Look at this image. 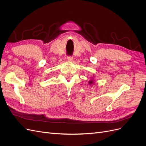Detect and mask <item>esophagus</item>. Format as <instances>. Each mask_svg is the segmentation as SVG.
Masks as SVG:
<instances>
[{
	"label": "esophagus",
	"instance_id": "34e87169",
	"mask_svg": "<svg viewBox=\"0 0 146 146\" xmlns=\"http://www.w3.org/2000/svg\"><path fill=\"white\" fill-rule=\"evenodd\" d=\"M68 60L69 62H72L73 57L72 56H68Z\"/></svg>",
	"mask_w": 146,
	"mask_h": 146
}]
</instances>
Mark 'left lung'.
Instances as JSON below:
<instances>
[{
    "mask_svg": "<svg viewBox=\"0 0 146 146\" xmlns=\"http://www.w3.org/2000/svg\"><path fill=\"white\" fill-rule=\"evenodd\" d=\"M91 80L88 82V84H89V85H94L95 83V80H94V78H95V77L93 76L91 78Z\"/></svg>",
    "mask_w": 146,
    "mask_h": 146,
    "instance_id": "1",
    "label": "left lung"
}]
</instances>
